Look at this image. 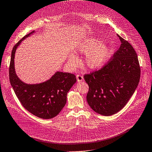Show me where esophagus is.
I'll use <instances>...</instances> for the list:
<instances>
[{
    "label": "esophagus",
    "instance_id": "1",
    "mask_svg": "<svg viewBox=\"0 0 152 152\" xmlns=\"http://www.w3.org/2000/svg\"><path fill=\"white\" fill-rule=\"evenodd\" d=\"M83 79H84V77L82 75H77V80L79 82L83 81Z\"/></svg>",
    "mask_w": 152,
    "mask_h": 152
}]
</instances>
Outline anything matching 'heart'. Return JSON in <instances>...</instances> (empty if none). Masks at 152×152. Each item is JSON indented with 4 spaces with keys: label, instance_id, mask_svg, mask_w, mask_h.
Segmentation results:
<instances>
[{
    "label": "heart",
    "instance_id": "b5f03b06",
    "mask_svg": "<svg viewBox=\"0 0 152 152\" xmlns=\"http://www.w3.org/2000/svg\"><path fill=\"white\" fill-rule=\"evenodd\" d=\"M78 51L82 54H86L85 64L91 69H96L102 66L107 61L110 55V48L97 39H88L81 43L78 48ZM68 62L72 66H76L79 63L77 55L70 54L68 56Z\"/></svg>",
    "mask_w": 152,
    "mask_h": 152
}]
</instances>
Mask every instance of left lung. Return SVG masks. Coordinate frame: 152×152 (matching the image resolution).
<instances>
[{
  "label": "left lung",
  "mask_w": 152,
  "mask_h": 152,
  "mask_svg": "<svg viewBox=\"0 0 152 152\" xmlns=\"http://www.w3.org/2000/svg\"><path fill=\"white\" fill-rule=\"evenodd\" d=\"M121 47L98 70L86 74L89 86L87 102L94 112L110 116L122 110L138 86L141 70L137 54L127 40L118 35Z\"/></svg>",
  "instance_id": "1"
}]
</instances>
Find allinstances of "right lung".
<instances>
[{
	"instance_id": "right-lung-1",
	"label": "right lung",
	"mask_w": 152,
	"mask_h": 152,
	"mask_svg": "<svg viewBox=\"0 0 152 152\" xmlns=\"http://www.w3.org/2000/svg\"><path fill=\"white\" fill-rule=\"evenodd\" d=\"M34 32L32 31L24 36L13 47L9 69L10 80L23 107L37 117L49 119L56 117L65 107L67 93L77 79L73 73L57 72L50 79L42 83L27 84L18 77L15 69L16 50L22 40Z\"/></svg>"
}]
</instances>
